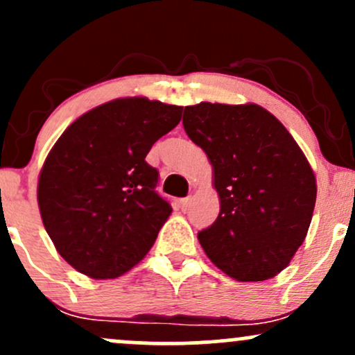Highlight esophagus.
Here are the masks:
<instances>
[{"instance_id":"esophagus-1","label":"esophagus","mask_w":355,"mask_h":355,"mask_svg":"<svg viewBox=\"0 0 355 355\" xmlns=\"http://www.w3.org/2000/svg\"><path fill=\"white\" fill-rule=\"evenodd\" d=\"M190 202H191V198H190V197L182 198V200H180V209H182L183 211H185V210L189 209V207H190Z\"/></svg>"}]
</instances>
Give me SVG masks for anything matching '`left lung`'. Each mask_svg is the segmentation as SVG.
Segmentation results:
<instances>
[{
    "label": "left lung",
    "mask_w": 355,
    "mask_h": 355,
    "mask_svg": "<svg viewBox=\"0 0 355 355\" xmlns=\"http://www.w3.org/2000/svg\"><path fill=\"white\" fill-rule=\"evenodd\" d=\"M183 128L209 157L220 198L217 220L198 232L205 254L240 282L275 277L302 245L315 205V175L304 152L254 103L185 107Z\"/></svg>",
    "instance_id": "left-lung-1"
}]
</instances>
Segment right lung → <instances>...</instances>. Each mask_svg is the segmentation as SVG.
<instances>
[{
    "label": "right lung",
    "instance_id": "obj_1",
    "mask_svg": "<svg viewBox=\"0 0 355 355\" xmlns=\"http://www.w3.org/2000/svg\"><path fill=\"white\" fill-rule=\"evenodd\" d=\"M182 107L133 96L81 115L40 173L38 205L58 254L92 279H116L148 254L170 203L146 153L180 121Z\"/></svg>",
    "mask_w": 355,
    "mask_h": 355
}]
</instances>
